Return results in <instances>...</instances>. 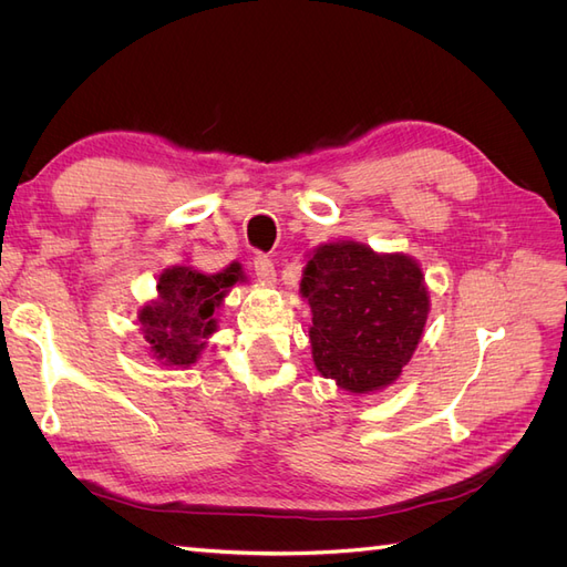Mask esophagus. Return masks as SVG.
<instances>
[{
  "label": "esophagus",
  "instance_id": "esophagus-1",
  "mask_svg": "<svg viewBox=\"0 0 567 567\" xmlns=\"http://www.w3.org/2000/svg\"><path fill=\"white\" fill-rule=\"evenodd\" d=\"M252 269H255V277L265 284H271L274 279H277V269H274L271 257H267V255H255Z\"/></svg>",
  "mask_w": 567,
  "mask_h": 567
}]
</instances>
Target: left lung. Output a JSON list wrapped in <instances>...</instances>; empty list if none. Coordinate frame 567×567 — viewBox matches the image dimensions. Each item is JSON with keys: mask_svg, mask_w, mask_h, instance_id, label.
Segmentation results:
<instances>
[{"mask_svg": "<svg viewBox=\"0 0 567 567\" xmlns=\"http://www.w3.org/2000/svg\"><path fill=\"white\" fill-rule=\"evenodd\" d=\"M312 307V357L326 379L350 392L390 385L414 354L427 319L421 267L342 241L315 250L302 274Z\"/></svg>", "mask_w": 567, "mask_h": 567, "instance_id": "left-lung-1", "label": "left lung"}]
</instances>
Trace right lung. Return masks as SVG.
<instances>
[{
  "label": "right lung",
  "mask_w": 567,
  "mask_h": 567,
  "mask_svg": "<svg viewBox=\"0 0 567 567\" xmlns=\"http://www.w3.org/2000/svg\"><path fill=\"white\" fill-rule=\"evenodd\" d=\"M238 279L241 267L236 262L210 277L192 267L165 269L158 279V300L140 315L151 352L165 367L194 364L203 340L215 331V310Z\"/></svg>",
  "instance_id": "add662e5"
}]
</instances>
